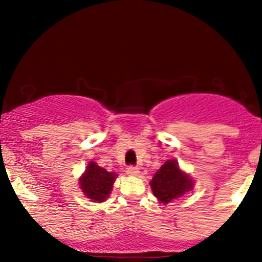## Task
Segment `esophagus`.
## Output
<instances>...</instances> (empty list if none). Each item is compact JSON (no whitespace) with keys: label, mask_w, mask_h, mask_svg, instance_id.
Here are the masks:
<instances>
[{"label":"esophagus","mask_w":262,"mask_h":262,"mask_svg":"<svg viewBox=\"0 0 262 262\" xmlns=\"http://www.w3.org/2000/svg\"><path fill=\"white\" fill-rule=\"evenodd\" d=\"M125 172H127L129 176H137L138 173H139V169L134 166H129L127 167V170H125Z\"/></svg>","instance_id":"1"}]
</instances>
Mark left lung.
<instances>
[{"label":"left lung","mask_w":262,"mask_h":262,"mask_svg":"<svg viewBox=\"0 0 262 262\" xmlns=\"http://www.w3.org/2000/svg\"><path fill=\"white\" fill-rule=\"evenodd\" d=\"M194 180L179 166L175 159L164 162L150 181L152 193L162 204L179 200L193 189Z\"/></svg>","instance_id":"left-lung-1"}]
</instances>
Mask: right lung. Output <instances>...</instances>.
Segmentation results:
<instances>
[{"label":"right lung","mask_w":262,"mask_h":262,"mask_svg":"<svg viewBox=\"0 0 262 262\" xmlns=\"http://www.w3.org/2000/svg\"><path fill=\"white\" fill-rule=\"evenodd\" d=\"M116 172H110L103 167L98 166L97 162L90 161L85 172L80 176L79 186L85 197L92 202L102 203L110 197L113 183L117 179Z\"/></svg>","instance_id":"1"}]
</instances>
